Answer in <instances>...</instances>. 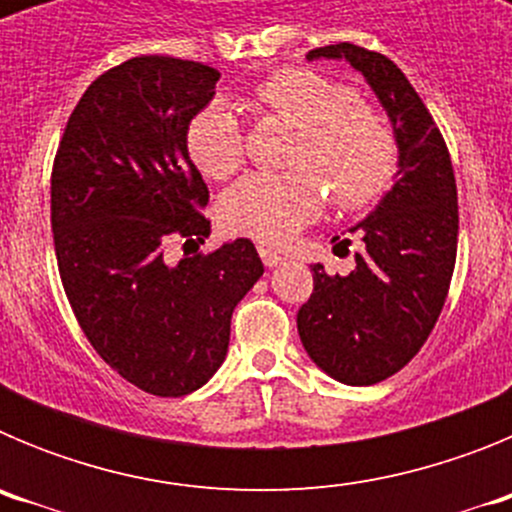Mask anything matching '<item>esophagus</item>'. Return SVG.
Wrapping results in <instances>:
<instances>
[{"label": "esophagus", "mask_w": 512, "mask_h": 512, "mask_svg": "<svg viewBox=\"0 0 512 512\" xmlns=\"http://www.w3.org/2000/svg\"><path fill=\"white\" fill-rule=\"evenodd\" d=\"M259 256L266 266H279L284 261L282 253H277L274 248H269V246H259Z\"/></svg>", "instance_id": "34e87169"}]
</instances>
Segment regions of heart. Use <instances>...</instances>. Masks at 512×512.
<instances>
[{"mask_svg": "<svg viewBox=\"0 0 512 512\" xmlns=\"http://www.w3.org/2000/svg\"><path fill=\"white\" fill-rule=\"evenodd\" d=\"M261 110L300 130L292 171H253L220 200V217L233 233L264 243L289 241L320 215L325 189L341 210L379 200L397 174V140L377 110L354 89L315 71L284 69L253 89ZM187 153L210 179H228L243 161V133L225 99H212L187 125Z\"/></svg>", "mask_w": 512, "mask_h": 512, "instance_id": "1", "label": "heart"}]
</instances>
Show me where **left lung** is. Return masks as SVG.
Wrapping results in <instances>:
<instances>
[{
  "label": "left lung",
  "mask_w": 512,
  "mask_h": 512,
  "mask_svg": "<svg viewBox=\"0 0 512 512\" xmlns=\"http://www.w3.org/2000/svg\"><path fill=\"white\" fill-rule=\"evenodd\" d=\"M318 58L348 61L364 76L397 140L395 184L351 228L364 243L354 271L330 277L312 266V295L297 312L307 356L328 377L364 387L400 372L441 315L459 235L456 179L431 112L390 58L354 43L307 53Z\"/></svg>",
  "instance_id": "8db88e82"
}]
</instances>
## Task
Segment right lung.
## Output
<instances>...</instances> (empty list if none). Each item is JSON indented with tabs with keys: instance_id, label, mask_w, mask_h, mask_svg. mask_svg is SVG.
Here are the masks:
<instances>
[{
	"instance_id": "obj_1",
	"label": "right lung",
	"mask_w": 512,
	"mask_h": 512,
	"mask_svg": "<svg viewBox=\"0 0 512 512\" xmlns=\"http://www.w3.org/2000/svg\"><path fill=\"white\" fill-rule=\"evenodd\" d=\"M217 79L197 61L130 58L89 84L53 161L51 228L71 310L94 351L158 397L189 395L220 369L235 305L264 274L248 238L166 256L176 238L210 235L187 125Z\"/></svg>"
}]
</instances>
